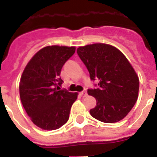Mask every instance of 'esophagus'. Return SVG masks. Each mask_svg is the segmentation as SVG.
Wrapping results in <instances>:
<instances>
[{"mask_svg":"<svg viewBox=\"0 0 157 157\" xmlns=\"http://www.w3.org/2000/svg\"><path fill=\"white\" fill-rule=\"evenodd\" d=\"M80 95H81L82 97H83V98H84V97H86V95H87V93H86V90H83V91H82V92L80 93Z\"/></svg>","mask_w":157,"mask_h":157,"instance_id":"obj_1","label":"esophagus"}]
</instances>
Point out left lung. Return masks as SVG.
<instances>
[{
    "mask_svg": "<svg viewBox=\"0 0 157 157\" xmlns=\"http://www.w3.org/2000/svg\"><path fill=\"white\" fill-rule=\"evenodd\" d=\"M77 53L90 79L98 81L97 88L87 90L97 101L91 116L103 123L123 120L135 105L139 90V79L128 59L116 47L103 43L79 47Z\"/></svg>",
    "mask_w": 157,
    "mask_h": 157,
    "instance_id": "8db88e82",
    "label": "left lung"
}]
</instances>
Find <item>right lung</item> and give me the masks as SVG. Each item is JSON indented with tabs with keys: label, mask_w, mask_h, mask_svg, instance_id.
<instances>
[{
	"label": "right lung",
	"mask_w": 157,
	"mask_h": 157,
	"mask_svg": "<svg viewBox=\"0 0 157 157\" xmlns=\"http://www.w3.org/2000/svg\"><path fill=\"white\" fill-rule=\"evenodd\" d=\"M75 47L52 45L41 48L25 67L19 83L22 105L32 122L43 130H52L67 122L78 93L59 90L63 64Z\"/></svg>",
	"instance_id": "right-lung-1"
}]
</instances>
